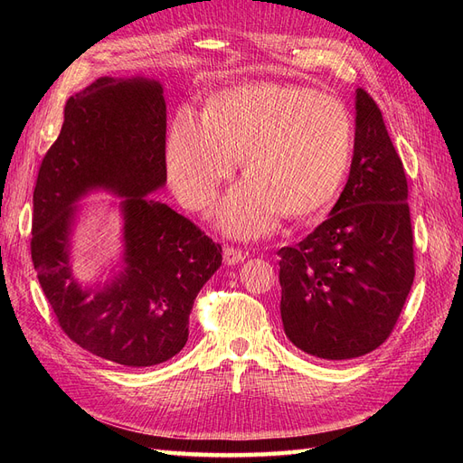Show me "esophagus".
<instances>
[{"mask_svg":"<svg viewBox=\"0 0 463 463\" xmlns=\"http://www.w3.org/2000/svg\"><path fill=\"white\" fill-rule=\"evenodd\" d=\"M245 253L241 249H235V247H223V262H226L228 266H235L245 260Z\"/></svg>","mask_w":463,"mask_h":463,"instance_id":"1","label":"esophagus"}]
</instances>
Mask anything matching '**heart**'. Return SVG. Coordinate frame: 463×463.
I'll return each mask as SVG.
<instances>
[{
  "label": "heart",
  "mask_w": 463,
  "mask_h": 463,
  "mask_svg": "<svg viewBox=\"0 0 463 463\" xmlns=\"http://www.w3.org/2000/svg\"><path fill=\"white\" fill-rule=\"evenodd\" d=\"M354 148V119L338 98L253 82L210 96L201 121L179 109L164 156L177 199L191 210L213 203L240 160L247 179L230 189L216 216L233 237H259L276 228L279 214L303 220L325 210L338 197Z\"/></svg>",
  "instance_id": "1"
}]
</instances>
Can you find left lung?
Segmentation results:
<instances>
[{"label":"left lung","mask_w":463,"mask_h":463,"mask_svg":"<svg viewBox=\"0 0 463 463\" xmlns=\"http://www.w3.org/2000/svg\"><path fill=\"white\" fill-rule=\"evenodd\" d=\"M278 257L279 313L301 352L354 359L388 338L415 276L408 179L381 109L363 89L355 90V148L338 203Z\"/></svg>","instance_id":"obj_1"}]
</instances>
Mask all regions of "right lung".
I'll use <instances>...</instances> for the list:
<instances>
[{
    "instance_id": "add662e5",
    "label": "right lung",
    "mask_w": 463,
    "mask_h": 463,
    "mask_svg": "<svg viewBox=\"0 0 463 463\" xmlns=\"http://www.w3.org/2000/svg\"><path fill=\"white\" fill-rule=\"evenodd\" d=\"M165 100L148 77H100L71 96L34 187L31 253L60 326L92 355L152 367L189 338L194 298L222 264V247L146 194L165 185ZM94 190L120 197L122 260L106 283L72 274L78 203Z\"/></svg>"
}]
</instances>
